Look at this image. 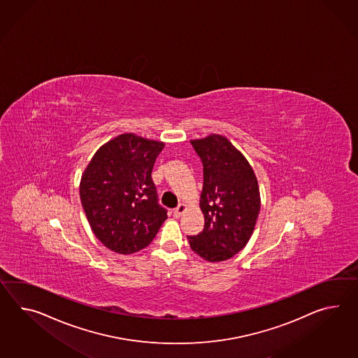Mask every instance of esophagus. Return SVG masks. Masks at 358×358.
<instances>
[{
  "label": "esophagus",
  "mask_w": 358,
  "mask_h": 358,
  "mask_svg": "<svg viewBox=\"0 0 358 358\" xmlns=\"http://www.w3.org/2000/svg\"><path fill=\"white\" fill-rule=\"evenodd\" d=\"M185 210H186V206H185L183 203H181V204H178V207L173 210V213H175L176 217H180Z\"/></svg>",
  "instance_id": "obj_1"
}]
</instances>
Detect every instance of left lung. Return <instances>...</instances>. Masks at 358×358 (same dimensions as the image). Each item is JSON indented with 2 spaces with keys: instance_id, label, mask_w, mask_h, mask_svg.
Returning a JSON list of instances; mask_svg holds the SVG:
<instances>
[{
  "instance_id": "obj_1",
  "label": "left lung",
  "mask_w": 358,
  "mask_h": 358,
  "mask_svg": "<svg viewBox=\"0 0 358 358\" xmlns=\"http://www.w3.org/2000/svg\"><path fill=\"white\" fill-rule=\"evenodd\" d=\"M192 145L203 164L204 229L187 239L204 260L225 262L252 236L260 210L257 180L247 159L225 137L210 134Z\"/></svg>"
}]
</instances>
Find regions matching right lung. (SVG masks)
<instances>
[{
	"label": "right lung",
	"instance_id": "obj_1",
	"mask_svg": "<svg viewBox=\"0 0 358 358\" xmlns=\"http://www.w3.org/2000/svg\"><path fill=\"white\" fill-rule=\"evenodd\" d=\"M163 142L127 133L107 142L87 164L80 199L96 238L115 252L148 247L166 221L151 172Z\"/></svg>",
	"mask_w": 358,
	"mask_h": 358
}]
</instances>
